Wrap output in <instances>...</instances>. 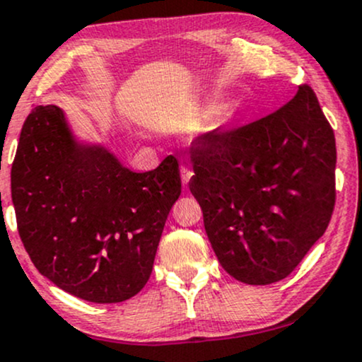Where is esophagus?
Returning <instances> with one entry per match:
<instances>
[{
	"label": "esophagus",
	"mask_w": 362,
	"mask_h": 362,
	"mask_svg": "<svg viewBox=\"0 0 362 362\" xmlns=\"http://www.w3.org/2000/svg\"><path fill=\"white\" fill-rule=\"evenodd\" d=\"M192 177H193V170L189 169V168H185V165H182V168H181V181H182V185H185V186L188 185Z\"/></svg>",
	"instance_id": "1"
}]
</instances>
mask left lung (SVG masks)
<instances>
[{"instance_id":"8db88e82","label":"left lung","mask_w":362,"mask_h":362,"mask_svg":"<svg viewBox=\"0 0 362 362\" xmlns=\"http://www.w3.org/2000/svg\"><path fill=\"white\" fill-rule=\"evenodd\" d=\"M189 192L218 263L250 286L286 279L327 230L335 205V136L310 85L272 115L205 133Z\"/></svg>"}]
</instances>
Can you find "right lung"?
Wrapping results in <instances>:
<instances>
[{"label": "right lung", "instance_id": "add662e5", "mask_svg": "<svg viewBox=\"0 0 362 362\" xmlns=\"http://www.w3.org/2000/svg\"><path fill=\"white\" fill-rule=\"evenodd\" d=\"M180 194L174 156L133 173L76 140L58 105H37L23 123L11 165L18 234L35 269L71 296L105 304L144 289Z\"/></svg>", "mask_w": 362, "mask_h": 362}]
</instances>
